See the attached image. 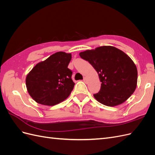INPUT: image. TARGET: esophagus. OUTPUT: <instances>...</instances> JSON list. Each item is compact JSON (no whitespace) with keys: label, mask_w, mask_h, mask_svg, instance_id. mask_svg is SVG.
<instances>
[{"label":"esophagus","mask_w":155,"mask_h":155,"mask_svg":"<svg viewBox=\"0 0 155 155\" xmlns=\"http://www.w3.org/2000/svg\"><path fill=\"white\" fill-rule=\"evenodd\" d=\"M83 81H85V83H87V78H83Z\"/></svg>","instance_id":"1"}]
</instances>
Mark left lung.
<instances>
[{"mask_svg": "<svg viewBox=\"0 0 155 155\" xmlns=\"http://www.w3.org/2000/svg\"><path fill=\"white\" fill-rule=\"evenodd\" d=\"M79 55L98 74L101 88L94 96L101 104L116 106L133 94L137 84V68L124 51L114 46H104L83 51Z\"/></svg>", "mask_w": 155, "mask_h": 155, "instance_id": "obj_1", "label": "left lung"}]
</instances>
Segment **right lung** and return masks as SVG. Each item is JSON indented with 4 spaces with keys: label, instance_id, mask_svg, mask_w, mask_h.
<instances>
[{
    "label": "right lung",
    "instance_id": "add662e5",
    "mask_svg": "<svg viewBox=\"0 0 155 155\" xmlns=\"http://www.w3.org/2000/svg\"><path fill=\"white\" fill-rule=\"evenodd\" d=\"M71 54L56 52L32 68L26 84L30 96L38 104L53 106L69 96L75 83L68 68Z\"/></svg>",
    "mask_w": 155,
    "mask_h": 155
}]
</instances>
